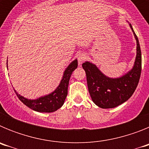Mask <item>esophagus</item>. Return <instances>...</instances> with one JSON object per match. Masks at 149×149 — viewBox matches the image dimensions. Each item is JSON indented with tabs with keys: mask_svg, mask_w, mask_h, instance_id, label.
I'll return each mask as SVG.
<instances>
[{
	"mask_svg": "<svg viewBox=\"0 0 149 149\" xmlns=\"http://www.w3.org/2000/svg\"><path fill=\"white\" fill-rule=\"evenodd\" d=\"M86 58H87V56H86V54L85 53L79 54L78 56H77V60H78L79 64H81L82 63H84V62L86 60Z\"/></svg>",
	"mask_w": 149,
	"mask_h": 149,
	"instance_id": "esophagus-1",
	"label": "esophagus"
}]
</instances>
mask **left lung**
<instances>
[{"label":"left lung","instance_id":"1","mask_svg":"<svg viewBox=\"0 0 149 149\" xmlns=\"http://www.w3.org/2000/svg\"><path fill=\"white\" fill-rule=\"evenodd\" d=\"M136 41V56L132 69L117 78L104 75L95 64L86 61L82 64L91 98L101 108H113L122 104L134 94L139 81L142 70V55L139 40L129 24Z\"/></svg>","mask_w":149,"mask_h":149}]
</instances>
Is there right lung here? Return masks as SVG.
<instances>
[{
	"instance_id": "right-lung-1",
	"label": "right lung",
	"mask_w": 149,
	"mask_h": 149,
	"mask_svg": "<svg viewBox=\"0 0 149 149\" xmlns=\"http://www.w3.org/2000/svg\"><path fill=\"white\" fill-rule=\"evenodd\" d=\"M7 64V63H6ZM77 67V60H74L68 65L65 68V72L63 73V78L60 81L59 86L54 91L53 93L49 95L42 96L37 99H27L24 98L23 96L16 93L18 98L20 99L22 103H24L29 108L32 109L35 111L40 112V113H51L54 112L60 109L64 104L65 98L68 95V86L69 79L72 75L73 71Z\"/></svg>"
}]
</instances>
